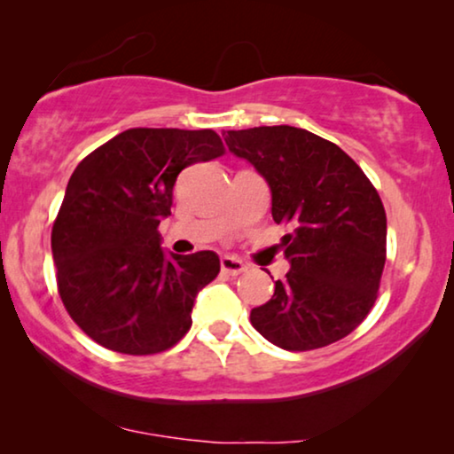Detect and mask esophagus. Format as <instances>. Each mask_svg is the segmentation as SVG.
Here are the masks:
<instances>
[{"mask_svg":"<svg viewBox=\"0 0 454 454\" xmlns=\"http://www.w3.org/2000/svg\"><path fill=\"white\" fill-rule=\"evenodd\" d=\"M221 269L225 270V272H229V275H241V272H246L247 270V266L241 262L239 258H235V256H223L221 258Z\"/></svg>","mask_w":454,"mask_h":454,"instance_id":"obj_1","label":"esophagus"}]
</instances>
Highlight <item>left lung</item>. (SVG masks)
Returning a JSON list of instances; mask_svg holds the SVG:
<instances>
[{"label": "left lung", "mask_w": 454, "mask_h": 454, "mask_svg": "<svg viewBox=\"0 0 454 454\" xmlns=\"http://www.w3.org/2000/svg\"><path fill=\"white\" fill-rule=\"evenodd\" d=\"M229 153L266 179L272 219L289 223L291 269L250 322L287 351L318 349L362 325L387 262V215L365 173L337 145L294 126L231 129Z\"/></svg>", "instance_id": "1"}]
</instances>
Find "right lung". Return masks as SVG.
I'll use <instances>...</instances> for the list:
<instances>
[{"label":"right lung","instance_id":"right-lung-1","mask_svg":"<svg viewBox=\"0 0 454 454\" xmlns=\"http://www.w3.org/2000/svg\"><path fill=\"white\" fill-rule=\"evenodd\" d=\"M225 153L213 129L132 128L82 159L53 223L58 289L98 345L129 356L169 349L190 331L198 291L219 275L215 252L160 247L179 171Z\"/></svg>","mask_w":454,"mask_h":454}]
</instances>
